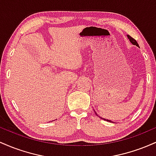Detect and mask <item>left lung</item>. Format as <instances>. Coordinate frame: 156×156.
<instances>
[{
    "label": "left lung",
    "mask_w": 156,
    "mask_h": 156,
    "mask_svg": "<svg viewBox=\"0 0 156 156\" xmlns=\"http://www.w3.org/2000/svg\"><path fill=\"white\" fill-rule=\"evenodd\" d=\"M128 38L129 39L130 42H131L132 44H134V45H136L137 47H139V44H138L137 42H136V39H134L133 38V37H130V36H129V35H128ZM104 120H106V121H108V122H112L111 120H108V119H104Z\"/></svg>",
    "instance_id": "obj_1"
}]
</instances>
